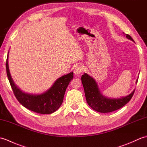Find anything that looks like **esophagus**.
Returning a JSON list of instances; mask_svg holds the SVG:
<instances>
[{
	"label": "esophagus",
	"instance_id": "obj_1",
	"mask_svg": "<svg viewBox=\"0 0 147 147\" xmlns=\"http://www.w3.org/2000/svg\"><path fill=\"white\" fill-rule=\"evenodd\" d=\"M83 70H84V66H83L82 65H77V66L74 68V73L75 74V75L78 76V75H80V74L83 71Z\"/></svg>",
	"mask_w": 147,
	"mask_h": 147
}]
</instances>
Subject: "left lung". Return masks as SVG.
Returning <instances> with one entry per match:
<instances>
[{"label":"left lung","mask_w":147,"mask_h":147,"mask_svg":"<svg viewBox=\"0 0 147 147\" xmlns=\"http://www.w3.org/2000/svg\"><path fill=\"white\" fill-rule=\"evenodd\" d=\"M124 33L126 38L134 42L130 35ZM138 80H136L137 83ZM82 82L85 90L86 102L90 107L93 110L102 113H107L123 107L131 99L135 92V90L126 96L118 98H108L102 95L95 80L88 74L84 73L82 76Z\"/></svg>","instance_id":"1"}]
</instances>
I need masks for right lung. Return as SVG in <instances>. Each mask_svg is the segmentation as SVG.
Masks as SVG:
<instances>
[{"instance_id": "right-lung-1", "label": "right lung", "mask_w": 147, "mask_h": 147, "mask_svg": "<svg viewBox=\"0 0 147 147\" xmlns=\"http://www.w3.org/2000/svg\"><path fill=\"white\" fill-rule=\"evenodd\" d=\"M9 52L6 60V71L14 94L20 104L24 107L36 113L50 114L61 107L65 90L73 78V72L59 78L47 91L40 94H32L22 91L15 85L11 76L8 64Z\"/></svg>"}]
</instances>
